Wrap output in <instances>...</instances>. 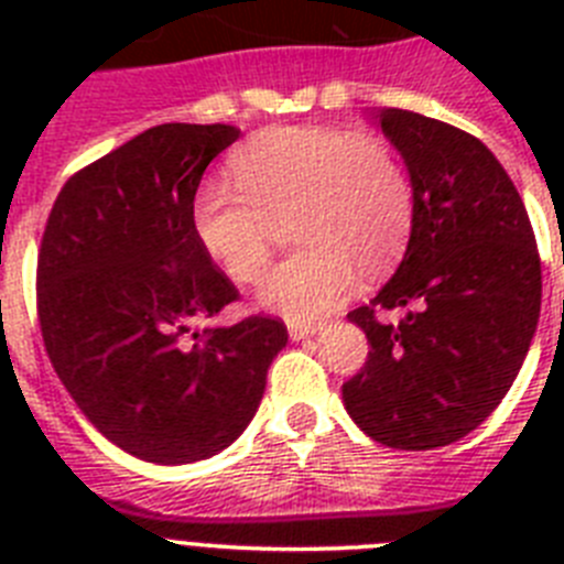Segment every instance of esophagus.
Segmentation results:
<instances>
[{
	"label": "esophagus",
	"mask_w": 564,
	"mask_h": 564,
	"mask_svg": "<svg viewBox=\"0 0 564 564\" xmlns=\"http://www.w3.org/2000/svg\"><path fill=\"white\" fill-rule=\"evenodd\" d=\"M316 330L318 325H313V322H288V333H291L293 341H302V338L313 336Z\"/></svg>",
	"instance_id": "34e87169"
}]
</instances>
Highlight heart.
Listing matches in <instances>:
<instances>
[{
  "instance_id": "obj_1",
  "label": "heart",
  "mask_w": 564,
  "mask_h": 564,
  "mask_svg": "<svg viewBox=\"0 0 564 564\" xmlns=\"http://www.w3.org/2000/svg\"><path fill=\"white\" fill-rule=\"evenodd\" d=\"M234 186L206 181L192 197V231L237 285L268 273L276 226L291 217L296 248L259 302L305 322L330 313L364 276L398 265L415 223V186L390 141L338 127H271L228 158Z\"/></svg>"
}]
</instances>
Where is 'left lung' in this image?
<instances>
[{
    "mask_svg": "<svg viewBox=\"0 0 564 564\" xmlns=\"http://www.w3.org/2000/svg\"><path fill=\"white\" fill-rule=\"evenodd\" d=\"M378 123L410 169L415 223L395 276L347 313L370 352L341 398L372 441L437 449L511 390L540 318V251L520 192L475 134L410 109H381Z\"/></svg>",
    "mask_w": 564,
    "mask_h": 564,
    "instance_id": "8db88e82",
    "label": "left lung"
}]
</instances>
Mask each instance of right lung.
Returning a JSON list of instances; mask_svg holds the SVG:
<instances>
[{"label":"right lung","mask_w":564,"mask_h":564,"mask_svg":"<svg viewBox=\"0 0 564 564\" xmlns=\"http://www.w3.org/2000/svg\"><path fill=\"white\" fill-rule=\"evenodd\" d=\"M228 123H161L64 183L44 226L36 305L44 350L107 441L149 463L206 460L257 412L288 327L208 325L239 293L192 231Z\"/></svg>","instance_id":"add662e5"}]
</instances>
